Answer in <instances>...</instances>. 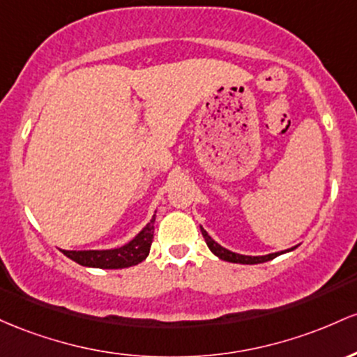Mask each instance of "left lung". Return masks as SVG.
<instances>
[{
  "label": "left lung",
  "mask_w": 357,
  "mask_h": 357,
  "mask_svg": "<svg viewBox=\"0 0 357 357\" xmlns=\"http://www.w3.org/2000/svg\"><path fill=\"white\" fill-rule=\"evenodd\" d=\"M200 232H202L204 239H206L207 246H209V250L218 256L219 259H224V261H229V263H239V265H258V263H265V261H270V259L276 258V256L280 255H285V253H290V251H294L295 248H290V250H285V251H276V253H270V255H263V256H248V255H239V253H234V251L227 250V248L221 246L219 243H215L214 239L211 238L209 234H207V231L204 229L202 226H200Z\"/></svg>",
  "instance_id": "obj_1"
}]
</instances>
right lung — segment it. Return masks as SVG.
Returning <instances> with one entry per match:
<instances>
[{
    "mask_svg": "<svg viewBox=\"0 0 357 357\" xmlns=\"http://www.w3.org/2000/svg\"><path fill=\"white\" fill-rule=\"evenodd\" d=\"M157 212V211H155ZM155 231V214L150 222L143 227L131 241L113 250H81V251H67L60 250L72 261L79 263L82 266L89 268H104V270H119V268L135 266L146 259L150 255V246L153 241Z\"/></svg>",
    "mask_w": 357,
    "mask_h": 357,
    "instance_id": "1",
    "label": "right lung"
}]
</instances>
